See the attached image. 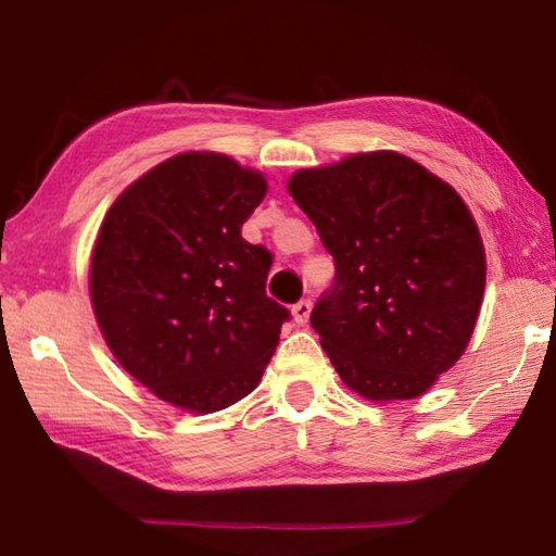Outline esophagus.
I'll list each match as a JSON object with an SVG mask.
<instances>
[{
    "mask_svg": "<svg viewBox=\"0 0 556 556\" xmlns=\"http://www.w3.org/2000/svg\"><path fill=\"white\" fill-rule=\"evenodd\" d=\"M308 314H312V301L308 299H301L299 304H294V308H291V316H294L296 326H304L308 321Z\"/></svg>",
    "mask_w": 556,
    "mask_h": 556,
    "instance_id": "34e87169",
    "label": "esophagus"
}]
</instances>
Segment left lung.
Returning <instances> with one entry per match:
<instances>
[{"instance_id": "8db88e82", "label": "left lung", "mask_w": 556, "mask_h": 556, "mask_svg": "<svg viewBox=\"0 0 556 556\" xmlns=\"http://www.w3.org/2000/svg\"><path fill=\"white\" fill-rule=\"evenodd\" d=\"M289 193L336 262L312 312L336 372L372 402L425 394L481 312L485 252L466 203L397 152L301 168Z\"/></svg>"}]
</instances>
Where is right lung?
<instances>
[{"label": "right lung", "mask_w": 556, "mask_h": 556, "mask_svg": "<svg viewBox=\"0 0 556 556\" xmlns=\"http://www.w3.org/2000/svg\"><path fill=\"white\" fill-rule=\"evenodd\" d=\"M265 176L186 152L112 203L90 262L98 326L122 368L188 412L230 407L260 384L289 312L267 296L271 252L242 238Z\"/></svg>", "instance_id": "add662e5"}]
</instances>
